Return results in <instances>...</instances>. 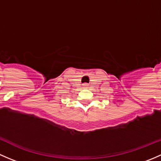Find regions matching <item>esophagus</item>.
<instances>
[{
  "label": "esophagus",
  "instance_id": "34e87169",
  "mask_svg": "<svg viewBox=\"0 0 161 161\" xmlns=\"http://www.w3.org/2000/svg\"><path fill=\"white\" fill-rule=\"evenodd\" d=\"M88 86H89V85L87 83L82 84V87H83L84 89H87V88H88Z\"/></svg>",
  "mask_w": 161,
  "mask_h": 161
}]
</instances>
